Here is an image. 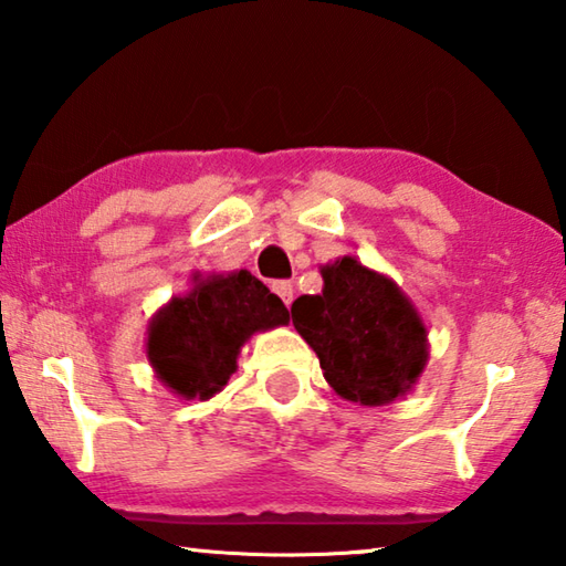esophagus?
I'll return each mask as SVG.
<instances>
[{
    "label": "esophagus",
    "instance_id": "34e87169",
    "mask_svg": "<svg viewBox=\"0 0 566 566\" xmlns=\"http://www.w3.org/2000/svg\"><path fill=\"white\" fill-rule=\"evenodd\" d=\"M272 292L280 296V300L290 306L292 304V300H294V284L292 282H286V280H276V282H272Z\"/></svg>",
    "mask_w": 566,
    "mask_h": 566
}]
</instances>
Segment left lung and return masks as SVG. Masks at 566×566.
<instances>
[{
  "instance_id": "obj_1",
  "label": "left lung",
  "mask_w": 566,
  "mask_h": 566,
  "mask_svg": "<svg viewBox=\"0 0 566 566\" xmlns=\"http://www.w3.org/2000/svg\"><path fill=\"white\" fill-rule=\"evenodd\" d=\"M324 290L292 304V324L317 352L339 397L389 405L427 361V332L399 286L352 256L322 270Z\"/></svg>"
}]
</instances>
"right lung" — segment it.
Wrapping results in <instances>:
<instances>
[{"mask_svg": "<svg viewBox=\"0 0 566 566\" xmlns=\"http://www.w3.org/2000/svg\"><path fill=\"white\" fill-rule=\"evenodd\" d=\"M286 322L284 302L247 270L212 276L157 314L147 354L169 389L185 399H209L232 377L239 347L254 332Z\"/></svg>", "mask_w": 566, "mask_h": 566, "instance_id": "1", "label": "right lung"}]
</instances>
